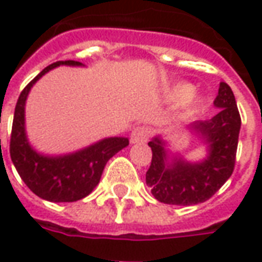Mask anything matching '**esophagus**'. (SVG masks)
Returning a JSON list of instances; mask_svg holds the SVG:
<instances>
[{
    "label": "esophagus",
    "instance_id": "1",
    "mask_svg": "<svg viewBox=\"0 0 262 262\" xmlns=\"http://www.w3.org/2000/svg\"><path fill=\"white\" fill-rule=\"evenodd\" d=\"M149 129L147 127H144V126H139L136 129H133L132 130L130 135V143L136 144V143H144V142H147V139H149Z\"/></svg>",
    "mask_w": 262,
    "mask_h": 262
}]
</instances>
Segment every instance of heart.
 <instances>
[{
	"label": "heart",
	"instance_id": "heart-1",
	"mask_svg": "<svg viewBox=\"0 0 262 262\" xmlns=\"http://www.w3.org/2000/svg\"><path fill=\"white\" fill-rule=\"evenodd\" d=\"M193 95V86H190L187 83H183V85H179V86L174 89V93H173V98L176 100H186L188 99L190 96ZM191 105H199L200 103V99H191L188 100Z\"/></svg>",
	"mask_w": 262,
	"mask_h": 262
}]
</instances>
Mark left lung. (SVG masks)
<instances>
[{"label":"left lung","mask_w":262,"mask_h":262,"mask_svg":"<svg viewBox=\"0 0 262 262\" xmlns=\"http://www.w3.org/2000/svg\"><path fill=\"white\" fill-rule=\"evenodd\" d=\"M214 106L220 111L213 118L187 126V130L206 146V157L199 162L173 153L160 135L149 142L153 155L146 184L160 203L174 206L203 203L233 174L241 118L233 91L226 82L220 83Z\"/></svg>","instance_id":"1"}]
</instances>
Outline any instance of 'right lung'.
<instances>
[{
    "mask_svg": "<svg viewBox=\"0 0 262 262\" xmlns=\"http://www.w3.org/2000/svg\"><path fill=\"white\" fill-rule=\"evenodd\" d=\"M83 67L76 61H59L47 67L25 86L15 106L11 133V160L32 193L52 203H69L86 197L100 180L107 160L129 144L127 137H106L67 155H43L29 143L25 132V103L31 88L54 68Z\"/></svg>",
    "mask_w": 262,
    "mask_h": 262,
    "instance_id": "obj_1",
    "label": "right lung"
}]
</instances>
